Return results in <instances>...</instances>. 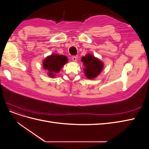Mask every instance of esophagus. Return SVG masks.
<instances>
[{
    "label": "esophagus",
    "mask_w": 149,
    "mask_h": 149,
    "mask_svg": "<svg viewBox=\"0 0 149 149\" xmlns=\"http://www.w3.org/2000/svg\"><path fill=\"white\" fill-rule=\"evenodd\" d=\"M71 59L73 61H76L78 60V56H73L71 57Z\"/></svg>",
    "instance_id": "1"
}]
</instances>
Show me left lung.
Listing matches in <instances>:
<instances>
[{
  "label": "left lung",
  "mask_w": 149,
  "mask_h": 149,
  "mask_svg": "<svg viewBox=\"0 0 149 149\" xmlns=\"http://www.w3.org/2000/svg\"><path fill=\"white\" fill-rule=\"evenodd\" d=\"M82 62L86 67L84 71L86 76L88 79L97 77L103 68V63L97 58L91 55H86L81 58Z\"/></svg>",
  "instance_id": "obj_1"
}]
</instances>
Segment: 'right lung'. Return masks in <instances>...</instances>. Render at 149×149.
I'll return each mask as SVG.
<instances>
[{"label":"right lung","mask_w":149,"mask_h":149,"mask_svg":"<svg viewBox=\"0 0 149 149\" xmlns=\"http://www.w3.org/2000/svg\"><path fill=\"white\" fill-rule=\"evenodd\" d=\"M67 61L66 56L53 54L44 60L43 66L45 69L48 71V76L53 78L55 76L54 74L58 73Z\"/></svg>","instance_id":"add662e5"}]
</instances>
